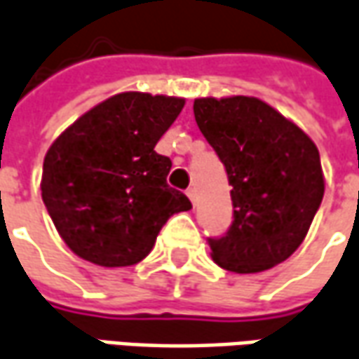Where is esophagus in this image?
<instances>
[{
  "label": "esophagus",
  "instance_id": "1",
  "mask_svg": "<svg viewBox=\"0 0 359 359\" xmlns=\"http://www.w3.org/2000/svg\"><path fill=\"white\" fill-rule=\"evenodd\" d=\"M187 194H189L190 202H192V204H196V190L189 189V190H187Z\"/></svg>",
  "mask_w": 359,
  "mask_h": 359
}]
</instances>
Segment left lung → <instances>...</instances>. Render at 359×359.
Segmentation results:
<instances>
[{"mask_svg": "<svg viewBox=\"0 0 359 359\" xmlns=\"http://www.w3.org/2000/svg\"><path fill=\"white\" fill-rule=\"evenodd\" d=\"M194 119L226 167L233 222L208 238L212 259L259 273L301 245L324 196L318 149L299 126L257 97H198Z\"/></svg>", "mask_w": 359, "mask_h": 359, "instance_id": "left-lung-1", "label": "left lung"}]
</instances>
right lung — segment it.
<instances>
[{"mask_svg":"<svg viewBox=\"0 0 359 359\" xmlns=\"http://www.w3.org/2000/svg\"><path fill=\"white\" fill-rule=\"evenodd\" d=\"M182 97L123 92L65 129L43 163V202L78 257L102 267L145 259L161 228L192 208L170 189V159L155 151Z\"/></svg>","mask_w":359,"mask_h":359,"instance_id":"1","label":"right lung"}]
</instances>
